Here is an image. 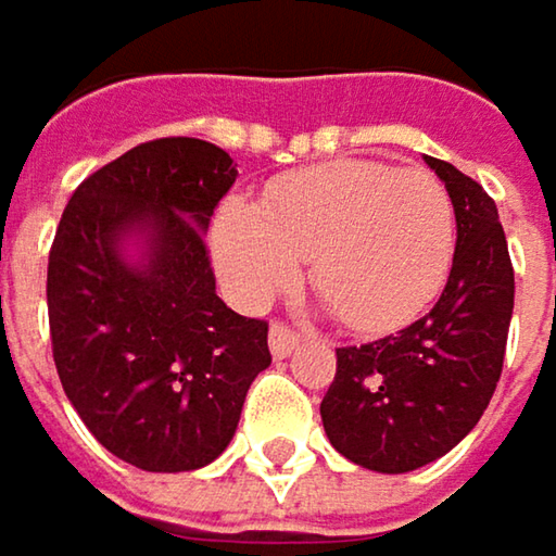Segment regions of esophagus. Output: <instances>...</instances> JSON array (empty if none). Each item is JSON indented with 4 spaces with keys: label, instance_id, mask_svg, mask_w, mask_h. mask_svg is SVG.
Instances as JSON below:
<instances>
[{
    "label": "esophagus",
    "instance_id": "esophagus-1",
    "mask_svg": "<svg viewBox=\"0 0 556 556\" xmlns=\"http://www.w3.org/2000/svg\"><path fill=\"white\" fill-rule=\"evenodd\" d=\"M298 344L300 336L294 329H288L285 323H271V329H268V348H271L275 357H288Z\"/></svg>",
    "mask_w": 556,
    "mask_h": 556
}]
</instances>
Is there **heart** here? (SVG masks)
Listing matches in <instances>:
<instances>
[{
  "label": "heart",
  "mask_w": 556,
  "mask_h": 556,
  "mask_svg": "<svg viewBox=\"0 0 556 556\" xmlns=\"http://www.w3.org/2000/svg\"><path fill=\"white\" fill-rule=\"evenodd\" d=\"M456 215L427 170L336 161L271 182L256 208L227 205L215 224V262L227 291L258 306L300 271L338 319L361 332L408 323L450 271Z\"/></svg>",
  "instance_id": "heart-1"
}]
</instances>
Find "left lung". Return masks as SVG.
<instances>
[{"instance_id":"1","label":"left lung","mask_w":556,"mask_h":556,"mask_svg":"<svg viewBox=\"0 0 556 556\" xmlns=\"http://www.w3.org/2000/svg\"><path fill=\"white\" fill-rule=\"evenodd\" d=\"M456 212V256L430 313L395 336L336 348L319 405L329 443L382 475L415 471L458 446L491 405L513 319V262L494 199L440 157Z\"/></svg>"}]
</instances>
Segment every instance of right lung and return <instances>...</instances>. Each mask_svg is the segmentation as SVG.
Masks as SVG:
<instances>
[{
    "mask_svg": "<svg viewBox=\"0 0 556 556\" xmlns=\"http://www.w3.org/2000/svg\"><path fill=\"white\" fill-rule=\"evenodd\" d=\"M233 179L237 164L212 141H144L85 179L56 227L47 268L56 374L100 446L141 471L215 462L271 364L268 323L215 294L205 250Z\"/></svg>",
    "mask_w": 556,
    "mask_h": 556,
    "instance_id": "right-lung-1",
    "label": "right lung"
}]
</instances>
